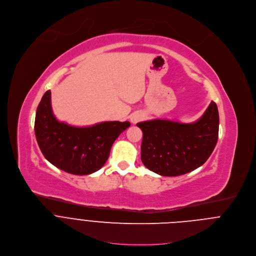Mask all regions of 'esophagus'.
<instances>
[{
  "mask_svg": "<svg viewBox=\"0 0 256 256\" xmlns=\"http://www.w3.org/2000/svg\"><path fill=\"white\" fill-rule=\"evenodd\" d=\"M144 114H142V112H134V114H132V116H130V122H132V124H136V122H140L142 120H144Z\"/></svg>",
  "mask_w": 256,
  "mask_h": 256,
  "instance_id": "obj_1",
  "label": "esophagus"
}]
</instances>
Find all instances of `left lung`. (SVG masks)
I'll return each instance as SVG.
<instances>
[{"mask_svg": "<svg viewBox=\"0 0 256 256\" xmlns=\"http://www.w3.org/2000/svg\"><path fill=\"white\" fill-rule=\"evenodd\" d=\"M142 162L164 176H178L202 166L212 154L218 138L220 116L212 102L204 116L192 124L168 120L142 122Z\"/></svg>", "mask_w": 256, "mask_h": 256, "instance_id": "left-lung-1", "label": "left lung"}]
</instances>
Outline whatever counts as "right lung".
Instances as JSON below:
<instances>
[{
	"mask_svg": "<svg viewBox=\"0 0 256 256\" xmlns=\"http://www.w3.org/2000/svg\"><path fill=\"white\" fill-rule=\"evenodd\" d=\"M130 126V122H104L78 128L60 122L52 110L50 90H46L36 108L34 134L42 154L52 164L86 176L104 166L112 144Z\"/></svg>",
	"mask_w": 256,
	"mask_h": 256,
	"instance_id": "add662e5",
	"label": "right lung"
}]
</instances>
